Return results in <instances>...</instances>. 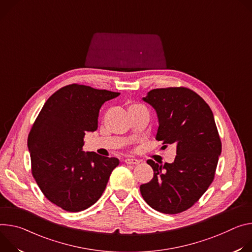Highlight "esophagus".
I'll return each mask as SVG.
<instances>
[{
    "instance_id": "34e87169",
    "label": "esophagus",
    "mask_w": 252,
    "mask_h": 252,
    "mask_svg": "<svg viewBox=\"0 0 252 252\" xmlns=\"http://www.w3.org/2000/svg\"><path fill=\"white\" fill-rule=\"evenodd\" d=\"M139 161L138 159H135V158H127V159H125V163L126 164H129V165H135V164H138Z\"/></svg>"
}]
</instances>
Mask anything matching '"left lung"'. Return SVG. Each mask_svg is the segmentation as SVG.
Masks as SVG:
<instances>
[{
    "instance_id": "8db88e82",
    "label": "left lung",
    "mask_w": 252,
    "mask_h": 252,
    "mask_svg": "<svg viewBox=\"0 0 252 252\" xmlns=\"http://www.w3.org/2000/svg\"><path fill=\"white\" fill-rule=\"evenodd\" d=\"M158 116L156 140L176 145L174 162L147 163L153 178L140 186L146 203L166 213L183 212L196 203L215 175L221 141L208 104L185 87L153 89L143 98Z\"/></svg>"
}]
</instances>
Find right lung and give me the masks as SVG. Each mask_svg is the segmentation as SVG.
I'll list each match as a JSON object with an SVG mask.
<instances>
[{
  "instance_id": "add662e5",
  "label": "right lung",
  "mask_w": 252,
  "mask_h": 252,
  "mask_svg": "<svg viewBox=\"0 0 252 252\" xmlns=\"http://www.w3.org/2000/svg\"><path fill=\"white\" fill-rule=\"evenodd\" d=\"M120 93L71 84L44 104L28 136L32 174L45 197L69 212L98 201L119 165L115 157L84 152V136L98 128L99 110Z\"/></svg>"
}]
</instances>
